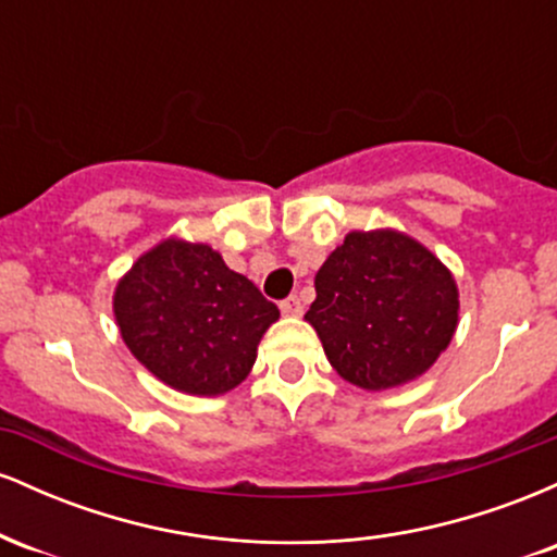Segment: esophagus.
Returning <instances> with one entry per match:
<instances>
[{
    "instance_id": "34e87169",
    "label": "esophagus",
    "mask_w": 557,
    "mask_h": 557,
    "mask_svg": "<svg viewBox=\"0 0 557 557\" xmlns=\"http://www.w3.org/2000/svg\"><path fill=\"white\" fill-rule=\"evenodd\" d=\"M280 311L285 317H300L304 314V304H300L298 296H287L285 300H280Z\"/></svg>"
}]
</instances>
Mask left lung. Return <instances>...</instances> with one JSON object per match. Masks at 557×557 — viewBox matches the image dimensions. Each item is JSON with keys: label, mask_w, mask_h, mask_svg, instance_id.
Returning a JSON list of instances; mask_svg holds the SVG:
<instances>
[{"label": "left lung", "mask_w": 557, "mask_h": 557, "mask_svg": "<svg viewBox=\"0 0 557 557\" xmlns=\"http://www.w3.org/2000/svg\"><path fill=\"white\" fill-rule=\"evenodd\" d=\"M314 287L306 319L335 372L359 387L385 389L424 374L456 332L450 272L393 230L345 235Z\"/></svg>", "instance_id": "obj_1"}]
</instances>
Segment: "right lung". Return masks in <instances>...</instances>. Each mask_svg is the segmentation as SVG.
I'll list each match as a JSON object with an SVG mask.
<instances>
[{"instance_id": "1", "label": "right lung", "mask_w": 557, "mask_h": 557, "mask_svg": "<svg viewBox=\"0 0 557 557\" xmlns=\"http://www.w3.org/2000/svg\"><path fill=\"white\" fill-rule=\"evenodd\" d=\"M114 317L151 374L183 393L220 395L251 372L280 309L209 246L168 240L120 280Z\"/></svg>"}]
</instances>
